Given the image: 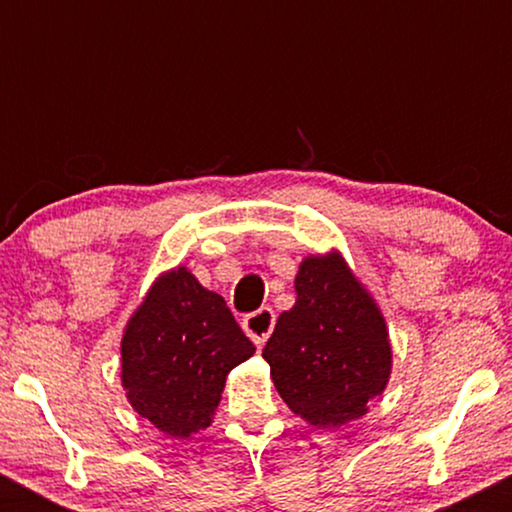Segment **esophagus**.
<instances>
[{
    "mask_svg": "<svg viewBox=\"0 0 512 512\" xmlns=\"http://www.w3.org/2000/svg\"><path fill=\"white\" fill-rule=\"evenodd\" d=\"M274 320H276V315L272 308H260V310H255V313L243 317V330L248 332V337L252 339V342H255L257 346H262L274 330Z\"/></svg>",
    "mask_w": 512,
    "mask_h": 512,
    "instance_id": "1",
    "label": "esophagus"
}]
</instances>
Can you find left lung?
Instances as JSON below:
<instances>
[{
  "mask_svg": "<svg viewBox=\"0 0 512 512\" xmlns=\"http://www.w3.org/2000/svg\"><path fill=\"white\" fill-rule=\"evenodd\" d=\"M262 356L281 399L317 428L361 419L392 370L385 317L337 250L301 262L296 303L279 315Z\"/></svg>",
  "mask_w": 512,
  "mask_h": 512,
  "instance_id": "1",
  "label": "left lung"
}]
</instances>
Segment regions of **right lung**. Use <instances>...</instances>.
<instances>
[{
  "label": "right lung",
  "instance_id": "obj_1",
  "mask_svg": "<svg viewBox=\"0 0 512 512\" xmlns=\"http://www.w3.org/2000/svg\"><path fill=\"white\" fill-rule=\"evenodd\" d=\"M122 387L158 431L187 438L204 431L226 375L255 354L219 293L187 267L154 281L122 334Z\"/></svg>",
  "mask_w": 512,
  "mask_h": 512
}]
</instances>
